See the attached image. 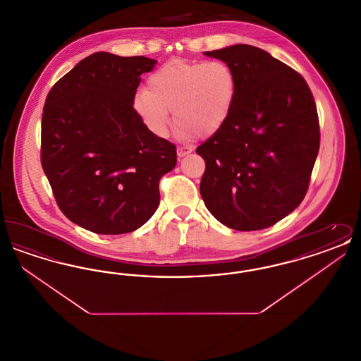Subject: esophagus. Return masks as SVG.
Instances as JSON below:
<instances>
[{
    "mask_svg": "<svg viewBox=\"0 0 361 361\" xmlns=\"http://www.w3.org/2000/svg\"><path fill=\"white\" fill-rule=\"evenodd\" d=\"M189 153H192V147H185V146L184 147H177V157L178 158H183Z\"/></svg>",
    "mask_w": 361,
    "mask_h": 361,
    "instance_id": "1",
    "label": "esophagus"
}]
</instances>
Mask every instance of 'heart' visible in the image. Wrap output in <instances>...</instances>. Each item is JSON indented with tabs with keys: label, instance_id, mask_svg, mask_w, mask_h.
I'll list each match as a JSON object with an SVG mask.
<instances>
[{
	"label": "heart",
	"instance_id": "1",
	"mask_svg": "<svg viewBox=\"0 0 361 361\" xmlns=\"http://www.w3.org/2000/svg\"><path fill=\"white\" fill-rule=\"evenodd\" d=\"M237 97V78L221 61L172 59L149 75L139 87L133 108L143 124L165 137L172 123L183 137L215 135L228 119Z\"/></svg>",
	"mask_w": 361,
	"mask_h": 361
}]
</instances>
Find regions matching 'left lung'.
Segmentation results:
<instances>
[{"label":"left lung","mask_w":361,"mask_h":361,"mask_svg":"<svg viewBox=\"0 0 361 361\" xmlns=\"http://www.w3.org/2000/svg\"><path fill=\"white\" fill-rule=\"evenodd\" d=\"M234 71L237 97L224 127L196 149L206 161L200 195L224 226L253 231L302 203L319 150L309 86L295 70L249 44L204 52Z\"/></svg>","instance_id":"8db88e82"}]
</instances>
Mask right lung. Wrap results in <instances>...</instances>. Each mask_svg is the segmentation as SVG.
I'll return each instance as SVG.
<instances>
[{
	"instance_id": "right-lung-1",
	"label": "right lung",
	"mask_w": 361,
	"mask_h": 361,
	"mask_svg": "<svg viewBox=\"0 0 361 361\" xmlns=\"http://www.w3.org/2000/svg\"><path fill=\"white\" fill-rule=\"evenodd\" d=\"M157 61L94 52L52 86L42 116V166L61 211L86 230L118 235L146 224L176 147L139 119L133 97Z\"/></svg>"
}]
</instances>
